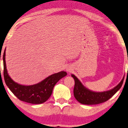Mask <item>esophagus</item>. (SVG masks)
Instances as JSON below:
<instances>
[{
    "label": "esophagus",
    "mask_w": 128,
    "mask_h": 128,
    "mask_svg": "<svg viewBox=\"0 0 128 128\" xmlns=\"http://www.w3.org/2000/svg\"><path fill=\"white\" fill-rule=\"evenodd\" d=\"M66 71H67V72H72V68L70 67H67V68H66Z\"/></svg>",
    "instance_id": "esophagus-1"
}]
</instances>
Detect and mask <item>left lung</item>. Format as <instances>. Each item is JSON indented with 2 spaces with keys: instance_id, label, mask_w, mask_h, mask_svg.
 Returning a JSON list of instances; mask_svg holds the SVG:
<instances>
[{
  "instance_id": "left-lung-1",
  "label": "left lung",
  "mask_w": 128,
  "mask_h": 128,
  "mask_svg": "<svg viewBox=\"0 0 128 128\" xmlns=\"http://www.w3.org/2000/svg\"><path fill=\"white\" fill-rule=\"evenodd\" d=\"M72 76L75 82L74 87V97L78 102L87 105L98 104L107 101L120 89L124 80V77L120 83L112 89L102 92H96L84 86L82 82L74 74H72Z\"/></svg>"
}]
</instances>
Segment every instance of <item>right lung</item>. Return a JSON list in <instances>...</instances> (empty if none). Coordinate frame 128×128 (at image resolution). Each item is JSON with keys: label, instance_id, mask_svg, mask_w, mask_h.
<instances>
[{"label": "right lung", "instance_id": "right-lung-1", "mask_svg": "<svg viewBox=\"0 0 128 128\" xmlns=\"http://www.w3.org/2000/svg\"><path fill=\"white\" fill-rule=\"evenodd\" d=\"M5 51L6 48L3 56L4 82L14 96L21 101L32 104H41L45 102L51 96L56 84L67 74L66 72L62 71L48 76L44 80L35 84L30 86L20 84L14 82L8 73L5 61Z\"/></svg>", "mask_w": 128, "mask_h": 128}]
</instances>
